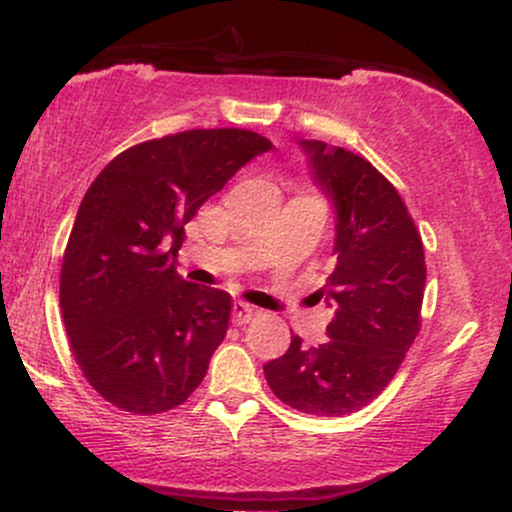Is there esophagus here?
Instances as JSON below:
<instances>
[{"mask_svg":"<svg viewBox=\"0 0 512 512\" xmlns=\"http://www.w3.org/2000/svg\"><path fill=\"white\" fill-rule=\"evenodd\" d=\"M255 313H257L255 305L243 303V301L233 303V322H236V325H245V322H250Z\"/></svg>","mask_w":512,"mask_h":512,"instance_id":"esophagus-1","label":"esophagus"}]
</instances>
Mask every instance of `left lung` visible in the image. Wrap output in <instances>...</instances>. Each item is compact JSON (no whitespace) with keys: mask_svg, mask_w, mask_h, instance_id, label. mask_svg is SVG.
Wrapping results in <instances>:
<instances>
[{"mask_svg":"<svg viewBox=\"0 0 512 512\" xmlns=\"http://www.w3.org/2000/svg\"><path fill=\"white\" fill-rule=\"evenodd\" d=\"M313 178L337 214L334 267L320 293L334 305L325 344L293 334L264 363L276 397L313 416H344L373 402L395 378L421 330L424 243L392 182L342 146L301 139Z\"/></svg>","mask_w":512,"mask_h":512,"instance_id":"left-lung-1","label":"left lung"}]
</instances>
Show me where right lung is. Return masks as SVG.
Segmentation results:
<instances>
[{
    "mask_svg": "<svg viewBox=\"0 0 512 512\" xmlns=\"http://www.w3.org/2000/svg\"><path fill=\"white\" fill-rule=\"evenodd\" d=\"M269 149L250 129H187L122 151L88 187L60 305L81 373L117 409H175L207 375L231 296L185 281L170 260L197 209Z\"/></svg>",
    "mask_w": 512,
    "mask_h": 512,
    "instance_id": "right-lung-1",
    "label": "right lung"
}]
</instances>
